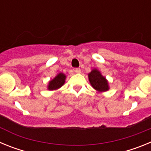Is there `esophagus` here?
<instances>
[{"instance_id": "obj_1", "label": "esophagus", "mask_w": 151, "mask_h": 151, "mask_svg": "<svg viewBox=\"0 0 151 151\" xmlns=\"http://www.w3.org/2000/svg\"><path fill=\"white\" fill-rule=\"evenodd\" d=\"M74 71L76 72V73H81V69H80L79 68H76V69H74Z\"/></svg>"}]
</instances>
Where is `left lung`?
I'll return each instance as SVG.
<instances>
[{
	"label": "left lung",
	"instance_id": "1",
	"mask_svg": "<svg viewBox=\"0 0 151 151\" xmlns=\"http://www.w3.org/2000/svg\"><path fill=\"white\" fill-rule=\"evenodd\" d=\"M88 78L92 87L98 91H106L109 89L107 81L97 69H93L88 74Z\"/></svg>",
	"mask_w": 151,
	"mask_h": 151
}]
</instances>
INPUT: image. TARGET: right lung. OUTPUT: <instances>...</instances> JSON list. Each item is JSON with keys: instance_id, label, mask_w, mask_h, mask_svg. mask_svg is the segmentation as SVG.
Returning a JSON list of instances; mask_svg holds the SVG:
<instances>
[{"instance_id": "obj_1", "label": "right lung", "mask_w": 151, "mask_h": 151, "mask_svg": "<svg viewBox=\"0 0 151 151\" xmlns=\"http://www.w3.org/2000/svg\"><path fill=\"white\" fill-rule=\"evenodd\" d=\"M65 79H66V76L63 73H59L54 79L49 82L48 89L49 90H56V89L60 88L65 83Z\"/></svg>"}]
</instances>
